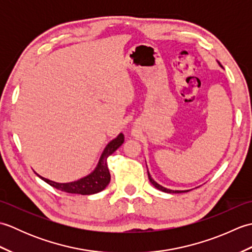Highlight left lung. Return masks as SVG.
I'll list each match as a JSON object with an SVG mask.
<instances>
[{"instance_id":"1","label":"left lung","mask_w":252,"mask_h":252,"mask_svg":"<svg viewBox=\"0 0 252 252\" xmlns=\"http://www.w3.org/2000/svg\"><path fill=\"white\" fill-rule=\"evenodd\" d=\"M147 167V165H146ZM147 173H148V179H149V181H151V183L156 187L157 189H159V190H161V191H163V192H169V194H180V192H186V191H189V189L187 190H173V189H165V187H163V186H161L160 184H158L156 181H155L152 176H151V173L148 172L147 171Z\"/></svg>"}]
</instances>
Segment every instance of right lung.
I'll list each match as a JSON object with an SVG mask.
<instances>
[{
	"instance_id": "1",
	"label": "right lung",
	"mask_w": 252,
	"mask_h": 252,
	"mask_svg": "<svg viewBox=\"0 0 252 252\" xmlns=\"http://www.w3.org/2000/svg\"><path fill=\"white\" fill-rule=\"evenodd\" d=\"M123 142H125V136L122 133L118 134L117 137L111 140L101 153L97 164L95 169L90 174L83 176L77 181L69 182V183H57V182L45 179L36 173L41 180L46 182L47 184L55 187V189L70 192V194H80V195H93L105 189L107 185L110 182V173L108 167H107V158H108L112 153H115L119 148Z\"/></svg>"
}]
</instances>
